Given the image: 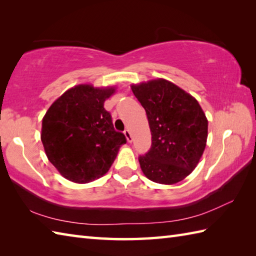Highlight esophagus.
<instances>
[{
	"label": "esophagus",
	"mask_w": 256,
	"mask_h": 256,
	"mask_svg": "<svg viewBox=\"0 0 256 256\" xmlns=\"http://www.w3.org/2000/svg\"><path fill=\"white\" fill-rule=\"evenodd\" d=\"M124 135H125V138H126L128 142L131 143V142H132V135H131V132H130L128 130H125V131H124Z\"/></svg>",
	"instance_id": "1"
}]
</instances>
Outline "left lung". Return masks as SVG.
Here are the masks:
<instances>
[{"label": "left lung", "instance_id": "obj_1", "mask_svg": "<svg viewBox=\"0 0 256 256\" xmlns=\"http://www.w3.org/2000/svg\"><path fill=\"white\" fill-rule=\"evenodd\" d=\"M132 91L148 116L152 146L138 157L150 180L172 184L186 178L204 154L208 120L198 101L165 79L133 84Z\"/></svg>", "mask_w": 256, "mask_h": 256}]
</instances>
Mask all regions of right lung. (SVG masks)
Returning a JSON list of instances; mask_svg holds the SVG:
<instances>
[{
    "label": "right lung",
    "instance_id": "add662e5",
    "mask_svg": "<svg viewBox=\"0 0 256 256\" xmlns=\"http://www.w3.org/2000/svg\"><path fill=\"white\" fill-rule=\"evenodd\" d=\"M114 92L112 86H76L59 96L42 118L45 153L68 180L86 184L102 177L126 143L103 106Z\"/></svg>",
    "mask_w": 256,
    "mask_h": 256
}]
</instances>
